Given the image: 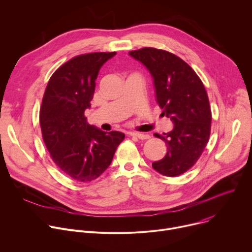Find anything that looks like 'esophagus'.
I'll list each match as a JSON object with an SVG mask.
<instances>
[{
	"label": "esophagus",
	"instance_id": "esophagus-1",
	"mask_svg": "<svg viewBox=\"0 0 252 252\" xmlns=\"http://www.w3.org/2000/svg\"><path fill=\"white\" fill-rule=\"evenodd\" d=\"M130 135L132 137H136V138L141 139V140H145V139L149 138V135L143 134V133H138V132H130Z\"/></svg>",
	"mask_w": 252,
	"mask_h": 252
}]
</instances>
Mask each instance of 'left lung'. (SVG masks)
<instances>
[{"label":"left lung","mask_w":252,"mask_h":252,"mask_svg":"<svg viewBox=\"0 0 252 252\" xmlns=\"http://www.w3.org/2000/svg\"><path fill=\"white\" fill-rule=\"evenodd\" d=\"M153 79L156 102L174 124L167 133L154 135L167 145L164 158L152 167L162 175L185 173L202 154L210 135L211 110L204 85L197 74L176 55L155 48L131 51Z\"/></svg>","instance_id":"1"}]
</instances>
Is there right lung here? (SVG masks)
<instances>
[{"label":"right lung","instance_id":"add662e5","mask_svg":"<svg viewBox=\"0 0 252 252\" xmlns=\"http://www.w3.org/2000/svg\"><path fill=\"white\" fill-rule=\"evenodd\" d=\"M116 55L90 53L63 64L50 78L40 109L43 140L55 164L80 182L98 178L124 140L122 132H105L84 115L91 107L101 67Z\"/></svg>","mask_w":252,"mask_h":252}]
</instances>
